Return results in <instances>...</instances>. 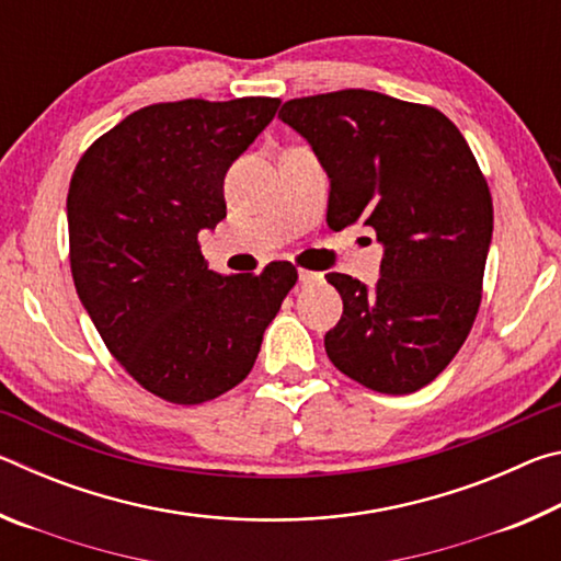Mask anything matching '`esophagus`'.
<instances>
[{
    "label": "esophagus",
    "mask_w": 561,
    "mask_h": 561,
    "mask_svg": "<svg viewBox=\"0 0 561 561\" xmlns=\"http://www.w3.org/2000/svg\"><path fill=\"white\" fill-rule=\"evenodd\" d=\"M299 282L301 284H317V282H321V274L311 272V270H299Z\"/></svg>",
    "instance_id": "esophagus-1"
}]
</instances>
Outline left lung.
Here are the masks:
<instances>
[{"label": "left lung", "instance_id": "obj_1", "mask_svg": "<svg viewBox=\"0 0 561 561\" xmlns=\"http://www.w3.org/2000/svg\"><path fill=\"white\" fill-rule=\"evenodd\" d=\"M279 118L327 170L331 230L364 220L383 244L376 289L327 274L344 299L324 336L331 364L378 393L428 386L482 299L492 197L470 146L438 108L364 89L291 99Z\"/></svg>", "mask_w": 561, "mask_h": 561}]
</instances>
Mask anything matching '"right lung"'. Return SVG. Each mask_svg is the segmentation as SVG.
I'll return each mask as SVG.
<instances>
[{
  "instance_id": "obj_1",
  "label": "right lung",
  "mask_w": 561,
  "mask_h": 561,
  "mask_svg": "<svg viewBox=\"0 0 561 561\" xmlns=\"http://www.w3.org/2000/svg\"><path fill=\"white\" fill-rule=\"evenodd\" d=\"M279 99L153 103L93 144L66 197L76 291L103 344L163 401L197 405L244 381L262 334L297 284L207 270L197 234L227 215L225 175Z\"/></svg>"
}]
</instances>
